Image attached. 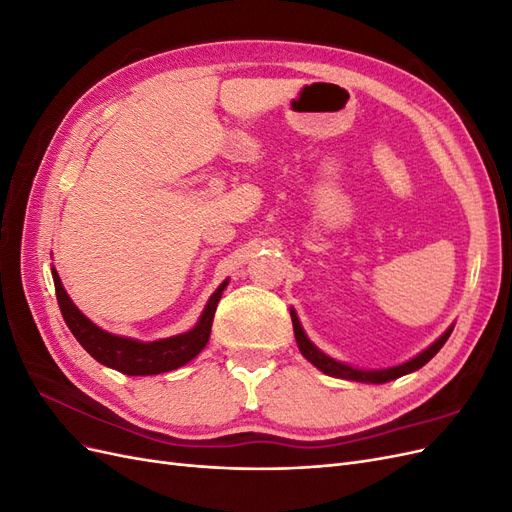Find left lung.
<instances>
[{
  "label": "left lung",
  "mask_w": 512,
  "mask_h": 512,
  "mask_svg": "<svg viewBox=\"0 0 512 512\" xmlns=\"http://www.w3.org/2000/svg\"><path fill=\"white\" fill-rule=\"evenodd\" d=\"M290 318H292V329H294V337H297V344H299V350L301 354L305 356V359L312 363L314 367H318L322 374L327 376H333V378H344V380H354V382H371V384H384V382H391L395 378H401L410 374V371H416L421 369L425 363H429L433 356L438 354V350L446 344V339L451 337L453 333V327H448L440 339H436L429 348H425L421 354H416L414 359L401 363V365H395V367H389V369H356V367H350L346 363H339L335 359H331L329 354H324L322 350H318L312 342H309V337L305 335L301 322L297 318V312L294 309H290Z\"/></svg>",
  "instance_id": "8db88e82"
}]
</instances>
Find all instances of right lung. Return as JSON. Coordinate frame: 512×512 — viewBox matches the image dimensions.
<instances>
[{
    "label": "right lung",
    "instance_id": "obj_1",
    "mask_svg": "<svg viewBox=\"0 0 512 512\" xmlns=\"http://www.w3.org/2000/svg\"><path fill=\"white\" fill-rule=\"evenodd\" d=\"M51 271H53V282H55L61 316H64L68 329L76 337V342L94 356L98 363L117 369L126 376L166 374V371H173L185 363H190L209 342L215 307H218L222 292L228 286V280H226L211 294L203 314H200L196 322V327L190 329L188 333L156 339V342H138V339H132V337L108 333L100 329L98 324L91 322L68 297L66 288L61 286L55 267H51Z\"/></svg>",
    "mask_w": 512,
    "mask_h": 512
}]
</instances>
